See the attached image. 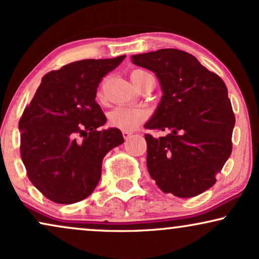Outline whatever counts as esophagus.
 <instances>
[{"instance_id": "obj_1", "label": "esophagus", "mask_w": 259, "mask_h": 259, "mask_svg": "<svg viewBox=\"0 0 259 259\" xmlns=\"http://www.w3.org/2000/svg\"><path fill=\"white\" fill-rule=\"evenodd\" d=\"M122 136H123L124 140H128V139L131 138V137H132V133L128 132V131H123V132H122Z\"/></svg>"}]
</instances>
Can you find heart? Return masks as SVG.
I'll return each mask as SVG.
<instances>
[{
    "mask_svg": "<svg viewBox=\"0 0 259 259\" xmlns=\"http://www.w3.org/2000/svg\"><path fill=\"white\" fill-rule=\"evenodd\" d=\"M149 74L144 71H135L131 74L133 84L138 88L143 76ZM98 97H102V92L98 94ZM146 119V113L142 109H136V108L128 107H117L114 110H111L108 115V122L111 127H115L117 130L122 131H135L137 127H139L143 123V121Z\"/></svg>",
    "mask_w": 259,
    "mask_h": 259,
    "instance_id": "b5f03b06",
    "label": "heart"
}]
</instances>
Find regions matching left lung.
I'll list each match as a JSON object with an SVG mask.
<instances>
[{"instance_id": "left-lung-1", "label": "left lung", "mask_w": 259, "mask_h": 259, "mask_svg": "<svg viewBox=\"0 0 259 259\" xmlns=\"http://www.w3.org/2000/svg\"><path fill=\"white\" fill-rule=\"evenodd\" d=\"M132 62L156 74L163 97L145 135L150 177L159 190L191 198L209 190L232 154L235 116L227 86L191 54L178 49L132 56Z\"/></svg>"}]
</instances>
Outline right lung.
Listing matches in <instances>:
<instances>
[{"mask_svg": "<svg viewBox=\"0 0 259 259\" xmlns=\"http://www.w3.org/2000/svg\"><path fill=\"white\" fill-rule=\"evenodd\" d=\"M124 57L81 60L47 73L21 115L20 154L27 178L54 203L90 196L104 156L124 142L120 130H98L107 117L96 102L103 76Z\"/></svg>", "mask_w": 259, "mask_h": 259, "instance_id": "1", "label": "right lung"}]
</instances>
